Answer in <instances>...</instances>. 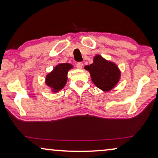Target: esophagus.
Returning <instances> with one entry per match:
<instances>
[{
	"mask_svg": "<svg viewBox=\"0 0 158 158\" xmlns=\"http://www.w3.org/2000/svg\"><path fill=\"white\" fill-rule=\"evenodd\" d=\"M83 62H77L76 64V68L77 69H82L83 68Z\"/></svg>",
	"mask_w": 158,
	"mask_h": 158,
	"instance_id": "34e87169",
	"label": "esophagus"
}]
</instances>
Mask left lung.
Listing matches in <instances>:
<instances>
[{"mask_svg":"<svg viewBox=\"0 0 158 158\" xmlns=\"http://www.w3.org/2000/svg\"><path fill=\"white\" fill-rule=\"evenodd\" d=\"M85 69L90 73L95 85L103 91L113 89L120 80L121 72L118 66L99 55L95 56L94 62L85 66Z\"/></svg>","mask_w":158,"mask_h":158,"instance_id":"1","label":"left lung"}]
</instances>
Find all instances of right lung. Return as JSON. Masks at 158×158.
Listing matches in <instances>:
<instances>
[{"mask_svg": "<svg viewBox=\"0 0 158 158\" xmlns=\"http://www.w3.org/2000/svg\"><path fill=\"white\" fill-rule=\"evenodd\" d=\"M72 68L73 65L71 64L60 63L47 74L45 78V83L51 88L52 93H57L64 87L68 81V73Z\"/></svg>", "mask_w": 158, "mask_h": 158, "instance_id": "right-lung-1", "label": "right lung"}]
</instances>
